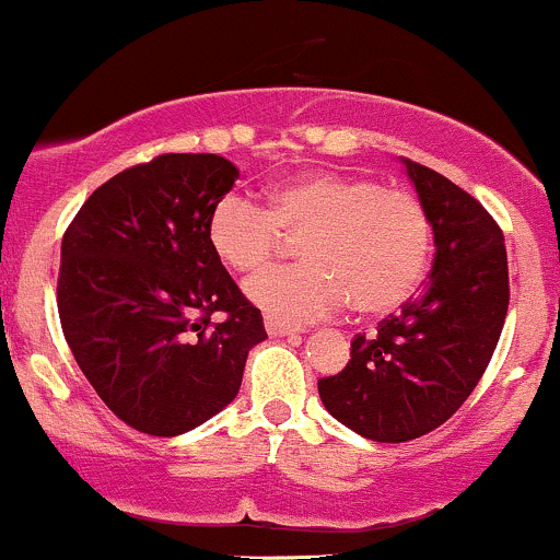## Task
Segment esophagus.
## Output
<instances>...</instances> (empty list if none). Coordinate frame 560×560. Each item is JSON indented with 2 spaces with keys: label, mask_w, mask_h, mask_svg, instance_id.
Returning <instances> with one entry per match:
<instances>
[{
  "label": "esophagus",
  "mask_w": 560,
  "mask_h": 560,
  "mask_svg": "<svg viewBox=\"0 0 560 560\" xmlns=\"http://www.w3.org/2000/svg\"><path fill=\"white\" fill-rule=\"evenodd\" d=\"M264 328H267V332L272 338H296L299 336L296 328H291V325H282V323H278V319H272V317L264 319Z\"/></svg>",
  "instance_id": "esophagus-1"
}]
</instances>
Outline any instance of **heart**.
<instances>
[{
    "label": "heart",
    "instance_id": "obj_1",
    "mask_svg": "<svg viewBox=\"0 0 560 560\" xmlns=\"http://www.w3.org/2000/svg\"><path fill=\"white\" fill-rule=\"evenodd\" d=\"M211 250L224 267L254 272L282 235L301 237L306 261L272 267L246 296L285 325L312 323L343 301L357 314H386L410 299L431 254V219L405 190L370 177L310 172L269 187L267 203L228 192L211 209Z\"/></svg>",
    "mask_w": 560,
    "mask_h": 560
}]
</instances>
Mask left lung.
<instances>
[{
	"label": "left lung",
	"mask_w": 560,
	"mask_h": 560,
	"mask_svg": "<svg viewBox=\"0 0 560 560\" xmlns=\"http://www.w3.org/2000/svg\"><path fill=\"white\" fill-rule=\"evenodd\" d=\"M433 230L423 293L351 341V360L319 378L332 418L373 442H410L450 420L492 360L505 325V237L466 190L416 161H401Z\"/></svg>",
	"instance_id": "8db88e82"
}]
</instances>
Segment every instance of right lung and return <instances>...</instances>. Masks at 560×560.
Here are the masks:
<instances>
[{
  "label": "right lung",
  "mask_w": 560,
  "mask_h": 560,
  "mask_svg": "<svg viewBox=\"0 0 560 560\" xmlns=\"http://www.w3.org/2000/svg\"><path fill=\"white\" fill-rule=\"evenodd\" d=\"M237 177L222 155H159L100 185L62 235V336L113 416L150 436L224 410L267 338L206 235Z\"/></svg>",
  "instance_id": "1"
}]
</instances>
